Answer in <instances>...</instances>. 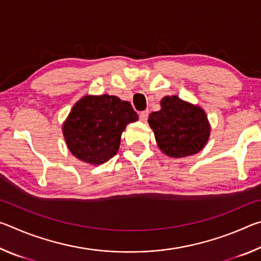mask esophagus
<instances>
[{
  "mask_svg": "<svg viewBox=\"0 0 261 261\" xmlns=\"http://www.w3.org/2000/svg\"><path fill=\"white\" fill-rule=\"evenodd\" d=\"M147 117H148V110H144V112H141L139 114V118L141 122H146Z\"/></svg>",
  "mask_w": 261,
  "mask_h": 261,
  "instance_id": "obj_1",
  "label": "esophagus"
}]
</instances>
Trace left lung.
<instances>
[{
    "label": "left lung",
    "mask_w": 261,
    "mask_h": 261,
    "mask_svg": "<svg viewBox=\"0 0 261 261\" xmlns=\"http://www.w3.org/2000/svg\"><path fill=\"white\" fill-rule=\"evenodd\" d=\"M148 123L159 147L171 158H183L201 151L211 131L204 110L176 95L163 98L161 109L149 115Z\"/></svg>",
    "instance_id": "1"
}]
</instances>
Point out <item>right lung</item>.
<instances>
[{
	"instance_id": "right-lung-1",
	"label": "right lung",
	"mask_w": 261,
	"mask_h": 261,
	"mask_svg": "<svg viewBox=\"0 0 261 261\" xmlns=\"http://www.w3.org/2000/svg\"><path fill=\"white\" fill-rule=\"evenodd\" d=\"M138 120L130 102L103 94L83 98L73 106L63 125L68 147L74 156L92 165L112 159L120 147L127 123Z\"/></svg>"
}]
</instances>
